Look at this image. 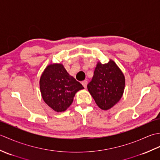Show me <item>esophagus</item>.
Here are the masks:
<instances>
[{
  "instance_id": "esophagus-1",
  "label": "esophagus",
  "mask_w": 160,
  "mask_h": 160,
  "mask_svg": "<svg viewBox=\"0 0 160 160\" xmlns=\"http://www.w3.org/2000/svg\"><path fill=\"white\" fill-rule=\"evenodd\" d=\"M81 83H82V84L84 88H87V80L82 81V82H81Z\"/></svg>"
}]
</instances>
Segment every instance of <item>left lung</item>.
Here are the masks:
<instances>
[{"label":"left lung","instance_id":"left-lung-1","mask_svg":"<svg viewBox=\"0 0 160 160\" xmlns=\"http://www.w3.org/2000/svg\"><path fill=\"white\" fill-rule=\"evenodd\" d=\"M125 77L113 60L107 63L98 62L87 89L96 104L102 110H108L116 104L124 93Z\"/></svg>","mask_w":160,"mask_h":160}]
</instances>
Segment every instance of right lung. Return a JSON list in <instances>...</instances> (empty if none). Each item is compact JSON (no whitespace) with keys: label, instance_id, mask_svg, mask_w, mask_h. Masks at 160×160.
<instances>
[{"label":"right lung","instance_id":"right-lung-1","mask_svg":"<svg viewBox=\"0 0 160 160\" xmlns=\"http://www.w3.org/2000/svg\"><path fill=\"white\" fill-rule=\"evenodd\" d=\"M40 89L43 100L56 112L66 111L72 104L75 95L83 86L67 73L62 64L47 66L40 78Z\"/></svg>","mask_w":160,"mask_h":160}]
</instances>
